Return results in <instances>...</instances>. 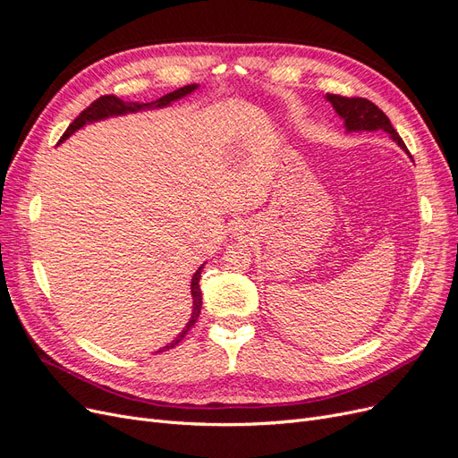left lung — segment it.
<instances>
[{
  "label": "left lung",
  "instance_id": "8db88e82",
  "mask_svg": "<svg viewBox=\"0 0 458 458\" xmlns=\"http://www.w3.org/2000/svg\"><path fill=\"white\" fill-rule=\"evenodd\" d=\"M325 99L336 110V114L344 120L345 133L352 131H386L390 133L392 140L407 150L403 140H401L399 133L394 130L390 118H387L382 110L370 103L363 97H342L335 93H327Z\"/></svg>",
  "mask_w": 458,
  "mask_h": 458
}]
</instances>
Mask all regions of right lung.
Instances as JSON below:
<instances>
[{"label":"right lung","instance_id":"right-lung-1","mask_svg":"<svg viewBox=\"0 0 458 458\" xmlns=\"http://www.w3.org/2000/svg\"><path fill=\"white\" fill-rule=\"evenodd\" d=\"M199 89V84H191V86H183L179 88L168 95L160 97V99L157 101H150V103H133V101H122L118 99V97L114 95H103L99 97V99L93 101L84 113H80V116L71 123V126L66 128V131L63 133L61 137V143L66 141L68 137H71L72 133H76L78 130H81L84 126H88V123H93V122H101V120H106V118H113V116H123V114H131V113H141V110H150V108H164V106H170L172 103L183 99V97L191 95L192 91ZM204 266H200L197 269V273L192 275L191 279V296H192V313H191V318L189 323L185 325V328L179 332V335L170 342L165 344L164 348H160L158 352H165L174 348V345H177L179 342H182L185 338L187 332L191 330V327L197 323V318L200 315V308H202V293H200V273H202Z\"/></svg>","mask_w":458,"mask_h":458}]
</instances>
